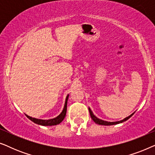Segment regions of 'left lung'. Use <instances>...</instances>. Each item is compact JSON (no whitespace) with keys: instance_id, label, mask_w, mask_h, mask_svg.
Wrapping results in <instances>:
<instances>
[{"instance_id":"8db88e82","label":"left lung","mask_w":155,"mask_h":155,"mask_svg":"<svg viewBox=\"0 0 155 155\" xmlns=\"http://www.w3.org/2000/svg\"><path fill=\"white\" fill-rule=\"evenodd\" d=\"M89 111H90V116L91 118H92V119L94 120V122L96 123L97 124H99V125H102V126H112V125H116V124H121V123L126 121L128 119H129L131 116H132L134 113H133L132 114H130V116H128V117L125 118L123 120H120L119 121H116V122H109V121H106V120H103L101 119H99L97 117V116H95L94 115V114H93V112L92 111V110L90 109V108L89 107Z\"/></svg>"}]
</instances>
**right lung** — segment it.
Instances as JSON below:
<instances>
[{
  "instance_id": "obj_1",
  "label": "right lung",
  "mask_w": 155,
  "mask_h": 155,
  "mask_svg": "<svg viewBox=\"0 0 155 155\" xmlns=\"http://www.w3.org/2000/svg\"><path fill=\"white\" fill-rule=\"evenodd\" d=\"M68 97H69V94H68L66 98H65L64 107H63L62 112H61V113L56 118H51V119H48V120L38 119V118H32V117H31V116H29L28 115H27L26 114L27 117L28 118L29 120H31V121L35 123V124H37L38 125H41V126H56V125H58L59 124H61V123L63 121V119H64V118L65 117V115H66L67 103H68Z\"/></svg>"
}]
</instances>
